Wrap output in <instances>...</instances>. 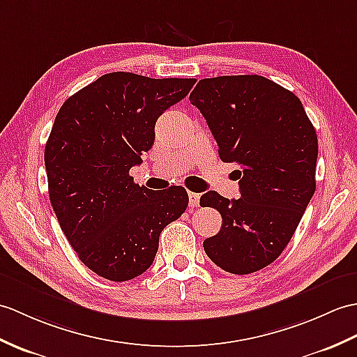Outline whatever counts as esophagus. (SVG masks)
Wrapping results in <instances>:
<instances>
[{
  "label": "esophagus",
  "mask_w": 357,
  "mask_h": 357,
  "mask_svg": "<svg viewBox=\"0 0 357 357\" xmlns=\"http://www.w3.org/2000/svg\"><path fill=\"white\" fill-rule=\"evenodd\" d=\"M199 199H201V195L190 192V193H188V205L192 206V208H195V206L199 205Z\"/></svg>",
  "instance_id": "34e87169"
}]
</instances>
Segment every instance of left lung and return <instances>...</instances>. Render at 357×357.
<instances>
[{"label": "left lung", "instance_id": "8db88e82", "mask_svg": "<svg viewBox=\"0 0 357 357\" xmlns=\"http://www.w3.org/2000/svg\"><path fill=\"white\" fill-rule=\"evenodd\" d=\"M218 141L223 162H237L238 199L218 192L201 205L222 216L205 254L223 271L246 275L277 260L317 188L318 138L303 103L263 76L202 79L190 94Z\"/></svg>", "mask_w": 357, "mask_h": 357}]
</instances>
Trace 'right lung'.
I'll list each match as a JSON object with an SVG mask.
<instances>
[{"mask_svg": "<svg viewBox=\"0 0 357 357\" xmlns=\"http://www.w3.org/2000/svg\"><path fill=\"white\" fill-rule=\"evenodd\" d=\"M195 82L109 73L57 112L44 153L50 202L80 261L97 275L128 281L146 272L161 231L185 211L184 187L152 193L129 170L153 146L160 115Z\"/></svg>", "mask_w": 357, "mask_h": 357, "instance_id": "add662e5", "label": "right lung"}]
</instances>
